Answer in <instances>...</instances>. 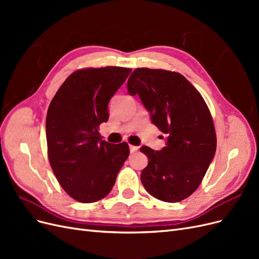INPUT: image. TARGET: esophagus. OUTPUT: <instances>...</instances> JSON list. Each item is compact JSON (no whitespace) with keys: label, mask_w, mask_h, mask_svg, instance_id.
<instances>
[{"label":"esophagus","mask_w":259,"mask_h":259,"mask_svg":"<svg viewBox=\"0 0 259 259\" xmlns=\"http://www.w3.org/2000/svg\"><path fill=\"white\" fill-rule=\"evenodd\" d=\"M138 147H136V146H133V145H130V150H131V153H134V152H136L137 150H138Z\"/></svg>","instance_id":"obj_1"}]
</instances>
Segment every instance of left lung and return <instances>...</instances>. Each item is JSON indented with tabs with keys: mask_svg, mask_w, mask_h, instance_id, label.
Listing matches in <instances>:
<instances>
[{
	"mask_svg": "<svg viewBox=\"0 0 259 259\" xmlns=\"http://www.w3.org/2000/svg\"><path fill=\"white\" fill-rule=\"evenodd\" d=\"M138 94L152 123L167 135L160 151L143 146L149 163L140 179L149 194L164 202H179L202 183L216 151L213 117L197 89L178 72L137 68L127 81Z\"/></svg>",
	"mask_w": 259,
	"mask_h": 259,
	"instance_id": "1",
	"label": "left lung"
}]
</instances>
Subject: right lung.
<instances>
[{
    "label": "right lung",
    "instance_id": "1",
    "mask_svg": "<svg viewBox=\"0 0 259 259\" xmlns=\"http://www.w3.org/2000/svg\"><path fill=\"white\" fill-rule=\"evenodd\" d=\"M132 69L85 68L70 74L52 99L46 115L51 167L70 197L81 203L104 199L130 155L126 143L101 140L108 104Z\"/></svg>",
    "mask_w": 259,
    "mask_h": 259
}]
</instances>
